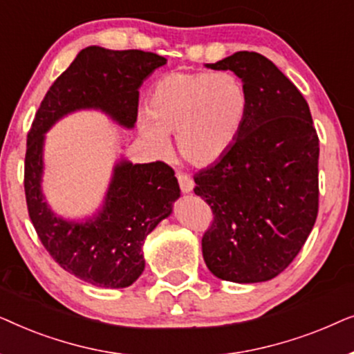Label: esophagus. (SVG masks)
<instances>
[{"mask_svg":"<svg viewBox=\"0 0 354 354\" xmlns=\"http://www.w3.org/2000/svg\"><path fill=\"white\" fill-rule=\"evenodd\" d=\"M177 180H178V185H180L182 193H192L193 192V187H195V183H193L192 177H188L187 174H177Z\"/></svg>","mask_w":354,"mask_h":354,"instance_id":"34e87169","label":"esophagus"}]
</instances>
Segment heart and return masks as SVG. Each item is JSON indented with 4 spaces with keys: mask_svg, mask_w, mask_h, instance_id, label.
Masks as SVG:
<instances>
[{
    "mask_svg": "<svg viewBox=\"0 0 354 354\" xmlns=\"http://www.w3.org/2000/svg\"><path fill=\"white\" fill-rule=\"evenodd\" d=\"M248 91L232 72H169L153 85L138 127L154 156L177 153L195 167L219 162L234 147L248 114Z\"/></svg>",
    "mask_w": 354,
    "mask_h": 354,
    "instance_id": "heart-1",
    "label": "heart"
}]
</instances>
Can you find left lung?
Instances as JSON below:
<instances>
[{
    "mask_svg": "<svg viewBox=\"0 0 354 354\" xmlns=\"http://www.w3.org/2000/svg\"><path fill=\"white\" fill-rule=\"evenodd\" d=\"M205 67L234 72L250 104L230 151L195 176L214 214L203 258L217 279L266 282L288 268L316 222L319 138L306 100L268 57L239 51Z\"/></svg>",
    "mask_w": 354,
    "mask_h": 354,
    "instance_id": "obj_1",
    "label": "left lung"
}]
</instances>
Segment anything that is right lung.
Masks as SVG:
<instances>
[{
    "label": "right lung",
    "mask_w": 354,
    "mask_h": 354,
    "mask_svg": "<svg viewBox=\"0 0 354 354\" xmlns=\"http://www.w3.org/2000/svg\"><path fill=\"white\" fill-rule=\"evenodd\" d=\"M166 62L140 50L85 48L48 90L27 135L24 187L32 224L62 269L96 287L125 288L142 275L145 239L172 214L180 187L167 164H133L120 154L98 209L64 217L53 211L43 193L46 133L79 111H98L132 130L138 88Z\"/></svg>",
    "instance_id": "right-lung-1"
}]
</instances>
